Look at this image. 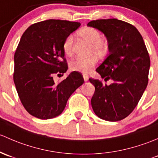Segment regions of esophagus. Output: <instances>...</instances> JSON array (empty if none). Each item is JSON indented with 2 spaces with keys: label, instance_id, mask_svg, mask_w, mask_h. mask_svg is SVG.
Returning <instances> with one entry per match:
<instances>
[{
  "label": "esophagus",
  "instance_id": "obj_1",
  "mask_svg": "<svg viewBox=\"0 0 158 158\" xmlns=\"http://www.w3.org/2000/svg\"><path fill=\"white\" fill-rule=\"evenodd\" d=\"M83 77H84V81H87L89 80L88 75H87V74H83Z\"/></svg>",
  "mask_w": 158,
  "mask_h": 158
}]
</instances>
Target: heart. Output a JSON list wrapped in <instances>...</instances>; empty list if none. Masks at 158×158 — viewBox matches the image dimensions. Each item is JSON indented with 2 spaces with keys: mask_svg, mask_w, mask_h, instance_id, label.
Masks as SVG:
<instances>
[{
  "mask_svg": "<svg viewBox=\"0 0 158 158\" xmlns=\"http://www.w3.org/2000/svg\"><path fill=\"white\" fill-rule=\"evenodd\" d=\"M78 34L82 38L93 43L94 50H95L97 52L102 54L106 50V44L102 40L100 32L95 28L90 27H83L78 31ZM72 45L73 36L70 35L63 43V51L64 54L68 56L72 54ZM97 61H98V58L96 55H92L87 58L77 57L70 61L69 67L71 71L87 74L95 67Z\"/></svg>",
  "mask_w": 158,
  "mask_h": 158,
  "instance_id": "heart-1",
  "label": "heart"
}]
</instances>
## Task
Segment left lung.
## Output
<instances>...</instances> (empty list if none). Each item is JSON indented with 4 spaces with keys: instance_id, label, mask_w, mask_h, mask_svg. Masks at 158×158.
<instances>
[{
    "instance_id": "obj_1",
    "label": "left lung",
    "mask_w": 158,
    "mask_h": 158,
    "mask_svg": "<svg viewBox=\"0 0 158 158\" xmlns=\"http://www.w3.org/2000/svg\"><path fill=\"white\" fill-rule=\"evenodd\" d=\"M105 35L109 54L97 68L104 81L90 78L95 87L91 106L100 118L116 122L134 110L148 82L150 57L139 30L131 24L117 19H97L87 23Z\"/></svg>"
}]
</instances>
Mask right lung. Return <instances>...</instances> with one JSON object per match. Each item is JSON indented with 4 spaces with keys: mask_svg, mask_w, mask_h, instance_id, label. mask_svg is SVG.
<instances>
[{
    "mask_svg": "<svg viewBox=\"0 0 158 158\" xmlns=\"http://www.w3.org/2000/svg\"><path fill=\"white\" fill-rule=\"evenodd\" d=\"M80 26L77 22L48 19L32 24L23 34L14 55V81L30 115L41 119L58 116L70 96L84 84L77 71L57 84L53 80L67 71L63 43Z\"/></svg>",
    "mask_w": 158,
    "mask_h": 158,
    "instance_id": "right-lung-1",
    "label": "right lung"
}]
</instances>
